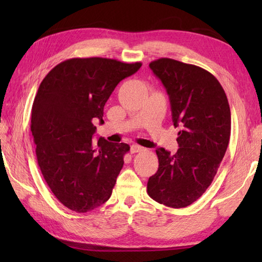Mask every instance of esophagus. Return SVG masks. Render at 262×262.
I'll return each instance as SVG.
<instances>
[{
    "mask_svg": "<svg viewBox=\"0 0 262 262\" xmlns=\"http://www.w3.org/2000/svg\"><path fill=\"white\" fill-rule=\"evenodd\" d=\"M144 149V147L140 146V145H132L130 146V152L132 153H138V152H142Z\"/></svg>",
    "mask_w": 262,
    "mask_h": 262,
    "instance_id": "34e87169",
    "label": "esophagus"
}]
</instances>
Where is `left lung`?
Wrapping results in <instances>:
<instances>
[{"label":"left lung","mask_w":262,"mask_h":262,"mask_svg":"<svg viewBox=\"0 0 262 262\" xmlns=\"http://www.w3.org/2000/svg\"><path fill=\"white\" fill-rule=\"evenodd\" d=\"M149 68L169 94L172 121L179 127V148L157 149L159 169L147 193L172 208L191 205L206 191L223 160L231 136V110L224 89L199 66L159 58Z\"/></svg>","instance_id":"left-lung-1"}]
</instances>
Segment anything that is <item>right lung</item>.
<instances>
[{"mask_svg": "<svg viewBox=\"0 0 262 262\" xmlns=\"http://www.w3.org/2000/svg\"><path fill=\"white\" fill-rule=\"evenodd\" d=\"M142 63L90 57L70 58L49 72L31 109V132L43 179L54 196L76 213H88L110 198L130 147L100 137L103 107L120 81Z\"/></svg>", "mask_w": 262, "mask_h": 262, "instance_id": "obj_1", "label": "right lung"}]
</instances>
